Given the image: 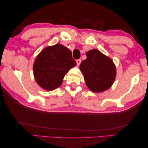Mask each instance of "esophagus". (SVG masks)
<instances>
[{
	"instance_id": "esophagus-1",
	"label": "esophagus",
	"mask_w": 148,
	"mask_h": 148,
	"mask_svg": "<svg viewBox=\"0 0 148 148\" xmlns=\"http://www.w3.org/2000/svg\"><path fill=\"white\" fill-rule=\"evenodd\" d=\"M76 62H77V65H78V66H79V65L80 64H81V60H80V59H79V60H76Z\"/></svg>"
}]
</instances>
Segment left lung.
Wrapping results in <instances>:
<instances>
[{
    "label": "left lung",
    "mask_w": 148,
    "mask_h": 148,
    "mask_svg": "<svg viewBox=\"0 0 148 148\" xmlns=\"http://www.w3.org/2000/svg\"><path fill=\"white\" fill-rule=\"evenodd\" d=\"M86 56L79 67L87 86L94 92H101L110 88L116 76L112 60L96 49L87 52Z\"/></svg>",
    "instance_id": "8db88e82"
}]
</instances>
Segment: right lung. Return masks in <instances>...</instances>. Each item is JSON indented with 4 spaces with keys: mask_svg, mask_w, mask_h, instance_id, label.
<instances>
[{
    "mask_svg": "<svg viewBox=\"0 0 148 148\" xmlns=\"http://www.w3.org/2000/svg\"><path fill=\"white\" fill-rule=\"evenodd\" d=\"M76 64L67 47L60 44L47 47L36 58L33 64L34 77L41 88L54 90L61 85L65 75Z\"/></svg>",
    "mask_w": 148,
    "mask_h": 148,
    "instance_id": "add662e5",
    "label": "right lung"
}]
</instances>
